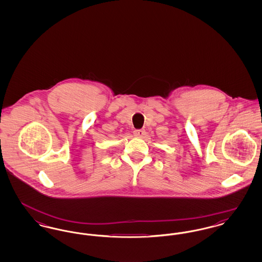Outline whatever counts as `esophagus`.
Segmentation results:
<instances>
[{
	"label": "esophagus",
	"mask_w": 262,
	"mask_h": 262,
	"mask_svg": "<svg viewBox=\"0 0 262 262\" xmlns=\"http://www.w3.org/2000/svg\"><path fill=\"white\" fill-rule=\"evenodd\" d=\"M134 134H135V136H137V137H142V136H144L145 132H144L143 129H135V130H134Z\"/></svg>",
	"instance_id": "1"
}]
</instances>
